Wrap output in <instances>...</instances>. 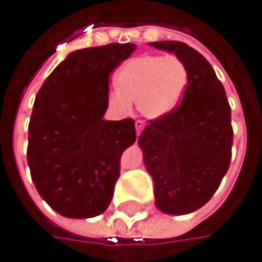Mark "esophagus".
<instances>
[{
	"instance_id": "obj_1",
	"label": "esophagus",
	"mask_w": 262,
	"mask_h": 262,
	"mask_svg": "<svg viewBox=\"0 0 262 262\" xmlns=\"http://www.w3.org/2000/svg\"><path fill=\"white\" fill-rule=\"evenodd\" d=\"M144 128V122L143 121H136V131H137V136H140V133L143 131Z\"/></svg>"
}]
</instances>
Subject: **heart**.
<instances>
[{
	"instance_id": "heart-1",
	"label": "heart",
	"mask_w": 262,
	"mask_h": 262,
	"mask_svg": "<svg viewBox=\"0 0 262 262\" xmlns=\"http://www.w3.org/2000/svg\"><path fill=\"white\" fill-rule=\"evenodd\" d=\"M113 84L116 90L109 94L113 107L128 111L136 101L143 116L161 119L180 106L189 85V69L172 54H141L125 61Z\"/></svg>"
}]
</instances>
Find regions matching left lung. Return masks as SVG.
<instances>
[{
  "mask_svg": "<svg viewBox=\"0 0 262 262\" xmlns=\"http://www.w3.org/2000/svg\"><path fill=\"white\" fill-rule=\"evenodd\" d=\"M149 46L176 54L189 69V85L172 113L150 121L138 137L155 184V205L169 215L202 208L229 169L233 144L231 111L209 61L184 42Z\"/></svg>",
  "mask_w": 262,
  "mask_h": 262,
  "instance_id": "obj_1",
  "label": "left lung"
}]
</instances>
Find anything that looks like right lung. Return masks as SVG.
I'll use <instances>...</instances> for the list:
<instances>
[{
	"instance_id": "right-lung-1",
	"label": "right lung",
	"mask_w": 262,
	"mask_h": 262,
	"mask_svg": "<svg viewBox=\"0 0 262 262\" xmlns=\"http://www.w3.org/2000/svg\"><path fill=\"white\" fill-rule=\"evenodd\" d=\"M136 44L72 51L46 79L29 122L28 165L39 196L66 218L103 214L121 156L136 141L134 119L106 121L109 75Z\"/></svg>"
}]
</instances>
